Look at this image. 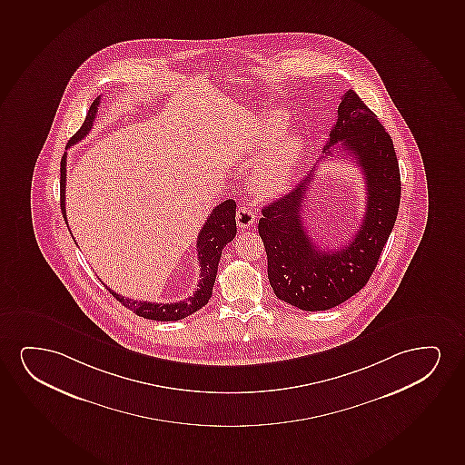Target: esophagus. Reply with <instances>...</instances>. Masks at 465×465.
<instances>
[{
    "instance_id": "obj_1",
    "label": "esophagus",
    "mask_w": 465,
    "mask_h": 465,
    "mask_svg": "<svg viewBox=\"0 0 465 465\" xmlns=\"http://www.w3.org/2000/svg\"><path fill=\"white\" fill-rule=\"evenodd\" d=\"M255 223V214L253 210L249 205H242L236 212V223L240 229H248L252 223Z\"/></svg>"
}]
</instances>
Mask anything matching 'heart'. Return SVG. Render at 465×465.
I'll return each instance as SVG.
<instances>
[{"label": "heart", "instance_id": "1", "mask_svg": "<svg viewBox=\"0 0 465 465\" xmlns=\"http://www.w3.org/2000/svg\"><path fill=\"white\" fill-rule=\"evenodd\" d=\"M289 116L272 110L251 121L249 143L253 150L266 148L252 175L253 191L260 197L272 199L285 191L302 154V139L298 134H285Z\"/></svg>", "mask_w": 465, "mask_h": 465}]
</instances>
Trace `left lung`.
<instances>
[{
  "label": "left lung",
  "instance_id": "1",
  "mask_svg": "<svg viewBox=\"0 0 465 465\" xmlns=\"http://www.w3.org/2000/svg\"><path fill=\"white\" fill-rule=\"evenodd\" d=\"M341 99L325 154L332 156V146L341 143L342 153L361 167L368 193L361 227L344 248L323 251L315 244L302 221V202L312 175L265 206L259 221L272 290L279 300L302 311H326L360 292L398 217L401 173L391 137L355 91Z\"/></svg>",
  "mask_w": 465,
  "mask_h": 465
}]
</instances>
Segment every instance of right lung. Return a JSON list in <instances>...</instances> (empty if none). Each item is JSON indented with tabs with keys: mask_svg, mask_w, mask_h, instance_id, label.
Returning a JSON list of instances; mask_svg holds the SVG:
<instances>
[{
	"mask_svg": "<svg viewBox=\"0 0 465 465\" xmlns=\"http://www.w3.org/2000/svg\"><path fill=\"white\" fill-rule=\"evenodd\" d=\"M99 103H101V96L96 97L91 104L84 124L67 142L66 150L88 135L93 127V121L96 118ZM66 159L67 153H64L61 157L60 205L61 213L67 223L66 205H64V202H66ZM235 214V200H225L213 210L212 214L203 223L199 238H197L200 281L197 283V290L193 292V295L187 296L186 300L178 302H139V300H131V298L118 295L107 285L105 287L124 308L131 309L134 314L140 315L143 319L157 320V322H176V320L186 319L187 315H193V312L203 308L208 300L212 298L213 285L216 281L217 265H219V260L223 255V246L232 242L236 235Z\"/></svg>",
	"mask_w": 465,
	"mask_h": 465,
	"instance_id": "add662e5",
	"label": "right lung"
}]
</instances>
